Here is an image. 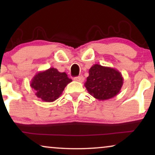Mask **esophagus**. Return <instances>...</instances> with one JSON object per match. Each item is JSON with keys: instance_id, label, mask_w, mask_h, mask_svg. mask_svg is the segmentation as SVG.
<instances>
[{"instance_id": "obj_1", "label": "esophagus", "mask_w": 155, "mask_h": 155, "mask_svg": "<svg viewBox=\"0 0 155 155\" xmlns=\"http://www.w3.org/2000/svg\"><path fill=\"white\" fill-rule=\"evenodd\" d=\"M84 78L82 75H80V76H78V77H75L74 78V80H75V81L77 82H82L84 81Z\"/></svg>"}]
</instances>
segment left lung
Returning a JSON list of instances; mask_svg holds the SVG:
<instances>
[{
    "instance_id": "obj_1",
    "label": "left lung",
    "mask_w": 155,
    "mask_h": 155,
    "mask_svg": "<svg viewBox=\"0 0 155 155\" xmlns=\"http://www.w3.org/2000/svg\"><path fill=\"white\" fill-rule=\"evenodd\" d=\"M123 84L124 78L118 70L94 64L89 70L84 86L89 94L99 101H104L116 96Z\"/></svg>"
}]
</instances>
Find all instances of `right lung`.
Here are the masks:
<instances>
[{"mask_svg":"<svg viewBox=\"0 0 155 155\" xmlns=\"http://www.w3.org/2000/svg\"><path fill=\"white\" fill-rule=\"evenodd\" d=\"M72 82L65 73H60L54 68L41 71L34 76L30 86L35 94L42 101L52 102L62 94L66 85Z\"/></svg>","mask_w":155,"mask_h":155,"instance_id":"add662e5","label":"right lung"}]
</instances>
